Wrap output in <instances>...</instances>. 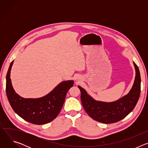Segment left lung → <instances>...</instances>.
Here are the masks:
<instances>
[{"label": "left lung", "mask_w": 148, "mask_h": 148, "mask_svg": "<svg viewBox=\"0 0 148 148\" xmlns=\"http://www.w3.org/2000/svg\"><path fill=\"white\" fill-rule=\"evenodd\" d=\"M135 78L130 92L113 102L97 101L87 94L85 89L78 86L81 91L82 106L93 119L103 123L116 122L127 116L135 107L140 93V75L138 67L133 61Z\"/></svg>", "instance_id": "obj_1"}]
</instances>
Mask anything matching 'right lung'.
<instances>
[{
  "label": "right lung",
  "mask_w": 148,
  "mask_h": 148,
  "mask_svg": "<svg viewBox=\"0 0 148 148\" xmlns=\"http://www.w3.org/2000/svg\"><path fill=\"white\" fill-rule=\"evenodd\" d=\"M10 63L6 75V91L9 102L13 111L25 121L36 125L47 123L54 120L64 104L66 94L73 86L74 81H63L48 94L38 98H25L14 91L10 79L13 64Z\"/></svg>",
  "instance_id": "right-lung-1"
}]
</instances>
